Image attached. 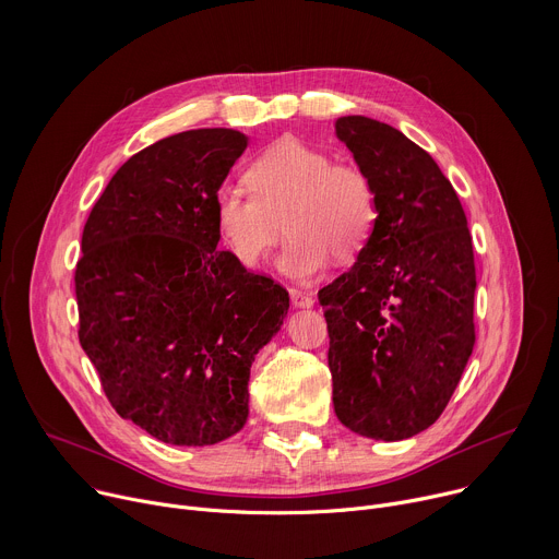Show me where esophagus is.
<instances>
[{
	"label": "esophagus",
	"instance_id": "esophagus-1",
	"mask_svg": "<svg viewBox=\"0 0 559 559\" xmlns=\"http://www.w3.org/2000/svg\"><path fill=\"white\" fill-rule=\"evenodd\" d=\"M289 298H292V305L300 309H309L313 305V296L302 289H289Z\"/></svg>",
	"mask_w": 559,
	"mask_h": 559
}]
</instances>
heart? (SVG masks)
<instances>
[{
  "label": "heart",
  "instance_id": "1",
  "mask_svg": "<svg viewBox=\"0 0 559 559\" xmlns=\"http://www.w3.org/2000/svg\"><path fill=\"white\" fill-rule=\"evenodd\" d=\"M246 181L252 194L231 186L216 192L214 221L225 246L248 267L274 248L283 218L292 236L276 265L294 281L321 272L332 252L338 259L358 254L373 229L376 197L367 175L296 139L257 156Z\"/></svg>",
  "mask_w": 559,
  "mask_h": 559
}]
</instances>
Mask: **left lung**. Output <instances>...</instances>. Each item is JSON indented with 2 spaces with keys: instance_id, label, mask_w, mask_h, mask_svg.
Listing matches in <instances>:
<instances>
[{
  "instance_id": "obj_1",
  "label": "left lung",
  "mask_w": 559,
  "mask_h": 559,
  "mask_svg": "<svg viewBox=\"0 0 559 559\" xmlns=\"http://www.w3.org/2000/svg\"><path fill=\"white\" fill-rule=\"evenodd\" d=\"M376 197L356 263L318 292L330 332L334 412L395 442L431 427L475 345V263L462 203L438 164L382 121L336 119Z\"/></svg>"
}]
</instances>
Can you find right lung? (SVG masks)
Wrapping results in <instances>:
<instances>
[{"label":"right lung","instance_id":"right-lung-1","mask_svg":"<svg viewBox=\"0 0 559 559\" xmlns=\"http://www.w3.org/2000/svg\"><path fill=\"white\" fill-rule=\"evenodd\" d=\"M248 136L201 128L130 156L95 203L74 270L79 343L115 412L177 447L216 444L250 414V367L289 296L216 250L214 197Z\"/></svg>","mask_w":559,"mask_h":559}]
</instances>
